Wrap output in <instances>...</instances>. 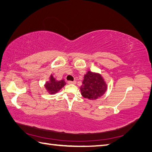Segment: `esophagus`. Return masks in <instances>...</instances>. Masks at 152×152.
I'll return each instance as SVG.
<instances>
[{
    "label": "esophagus",
    "instance_id": "1",
    "mask_svg": "<svg viewBox=\"0 0 152 152\" xmlns=\"http://www.w3.org/2000/svg\"><path fill=\"white\" fill-rule=\"evenodd\" d=\"M76 81H73V82L69 81L68 82V83H69V84H76Z\"/></svg>",
    "mask_w": 152,
    "mask_h": 152
}]
</instances>
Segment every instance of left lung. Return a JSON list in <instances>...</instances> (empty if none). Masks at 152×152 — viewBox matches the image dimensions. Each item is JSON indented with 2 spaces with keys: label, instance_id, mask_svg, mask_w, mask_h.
<instances>
[{
  "label": "left lung",
  "instance_id": "obj_1",
  "mask_svg": "<svg viewBox=\"0 0 152 152\" xmlns=\"http://www.w3.org/2000/svg\"><path fill=\"white\" fill-rule=\"evenodd\" d=\"M80 89L83 98L93 101L104 94L107 90V83L101 74L88 70Z\"/></svg>",
  "mask_w": 152,
  "mask_h": 152
}]
</instances>
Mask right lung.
<instances>
[{
  "label": "right lung",
  "mask_w": 152,
  "mask_h": 152,
  "mask_svg": "<svg viewBox=\"0 0 152 152\" xmlns=\"http://www.w3.org/2000/svg\"><path fill=\"white\" fill-rule=\"evenodd\" d=\"M65 85L66 82L63 78L61 80H57L52 74H51L49 80L45 83L44 88L49 94L54 95L59 92Z\"/></svg>",
  "instance_id": "obj_1"
}]
</instances>
